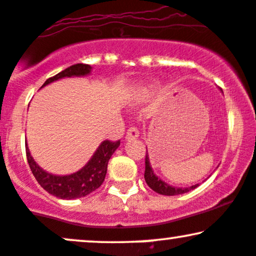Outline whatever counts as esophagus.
Masks as SVG:
<instances>
[{"mask_svg": "<svg viewBox=\"0 0 256 256\" xmlns=\"http://www.w3.org/2000/svg\"><path fill=\"white\" fill-rule=\"evenodd\" d=\"M138 136H140V132H138L137 128H134V126H131L128 132H126V140H132V138H137Z\"/></svg>", "mask_w": 256, "mask_h": 256, "instance_id": "34e87169", "label": "esophagus"}]
</instances>
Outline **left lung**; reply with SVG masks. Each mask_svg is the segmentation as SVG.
I'll return each mask as SVG.
<instances>
[{"label":"left lung","instance_id":"8db88e82","mask_svg":"<svg viewBox=\"0 0 256 256\" xmlns=\"http://www.w3.org/2000/svg\"><path fill=\"white\" fill-rule=\"evenodd\" d=\"M144 178H146V182L148 186L150 187L152 190H155L156 193H160L162 196H178V194H184V193L190 192V190L196 188L199 186V184H193L190 187H186V188H182V187H173L170 184H166L164 181H162L158 176H156L155 173H154L152 166H150L149 161V155H146V172H144Z\"/></svg>","mask_w":256,"mask_h":256}]
</instances>
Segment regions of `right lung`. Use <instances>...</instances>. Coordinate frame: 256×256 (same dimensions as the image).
Wrapping results in <instances>:
<instances>
[{"mask_svg":"<svg viewBox=\"0 0 256 256\" xmlns=\"http://www.w3.org/2000/svg\"><path fill=\"white\" fill-rule=\"evenodd\" d=\"M92 66L88 64H74V66L66 68V70L60 72L54 78H48L42 87L50 84L51 82L64 78H74V76H86L90 74ZM120 140L110 142L104 140L98 146L96 152L89 160V162L82 169L76 173L70 175H54L48 173L44 169L40 168L36 162L30 156V149L26 143V156L30 170L34 175L36 180L38 181L40 186L50 194L57 196L60 199H78L90 194L95 190L101 186L107 173V164L110 156L118 149Z\"/></svg>","mask_w":256,"mask_h":256,"instance_id":"obj_1","label":"right lung"}]
</instances>
